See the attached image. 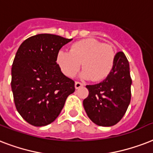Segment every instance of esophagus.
<instances>
[{
  "instance_id": "34e87169",
  "label": "esophagus",
  "mask_w": 153,
  "mask_h": 153,
  "mask_svg": "<svg viewBox=\"0 0 153 153\" xmlns=\"http://www.w3.org/2000/svg\"><path fill=\"white\" fill-rule=\"evenodd\" d=\"M84 84L83 83H82L80 82H75V83H74V87H75V89H79L80 87H83Z\"/></svg>"
}]
</instances>
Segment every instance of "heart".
<instances>
[{
  "instance_id": "heart-1",
  "label": "heart",
  "mask_w": 153,
  "mask_h": 153,
  "mask_svg": "<svg viewBox=\"0 0 153 153\" xmlns=\"http://www.w3.org/2000/svg\"><path fill=\"white\" fill-rule=\"evenodd\" d=\"M115 51L109 44L95 38H86L72 44L70 52L58 51L57 63L66 76H74L80 68L81 77L98 82L106 79L111 71Z\"/></svg>"
}]
</instances>
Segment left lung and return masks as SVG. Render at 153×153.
<instances>
[{"label":"left lung","instance_id":"8db88e82","mask_svg":"<svg viewBox=\"0 0 153 153\" xmlns=\"http://www.w3.org/2000/svg\"><path fill=\"white\" fill-rule=\"evenodd\" d=\"M131 85L129 63L120 51L115 54L109 75L100 83L86 86L89 95L82 103L90 120L102 127L118 123L131 101Z\"/></svg>","mask_w":153,"mask_h":153}]
</instances>
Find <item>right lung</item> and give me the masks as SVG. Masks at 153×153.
Wrapping results in <instances>:
<instances>
[{
	"instance_id": "right-lung-1",
	"label": "right lung",
	"mask_w": 153,
	"mask_h": 153,
	"mask_svg": "<svg viewBox=\"0 0 153 153\" xmlns=\"http://www.w3.org/2000/svg\"><path fill=\"white\" fill-rule=\"evenodd\" d=\"M72 39L41 33L27 38L17 50L12 66L11 87L17 111L36 127L55 120L74 82L57 63L59 50Z\"/></svg>"
}]
</instances>
